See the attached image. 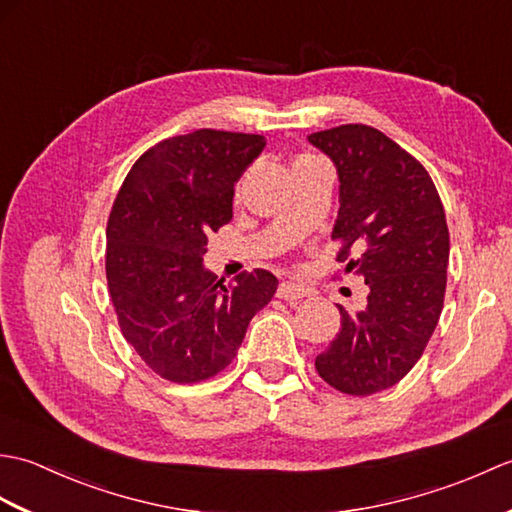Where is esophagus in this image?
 Here are the masks:
<instances>
[{
  "mask_svg": "<svg viewBox=\"0 0 512 512\" xmlns=\"http://www.w3.org/2000/svg\"><path fill=\"white\" fill-rule=\"evenodd\" d=\"M277 297L286 299V301H299L303 297H308V290L295 284V281H281L277 288Z\"/></svg>",
  "mask_w": 512,
  "mask_h": 512,
  "instance_id": "1",
  "label": "esophagus"
}]
</instances>
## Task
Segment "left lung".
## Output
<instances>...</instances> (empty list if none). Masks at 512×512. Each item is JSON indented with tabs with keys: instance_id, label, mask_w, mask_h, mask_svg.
Returning <instances> with one entry per match:
<instances>
[{
	"instance_id": "1",
	"label": "left lung",
	"mask_w": 512,
	"mask_h": 512,
	"mask_svg": "<svg viewBox=\"0 0 512 512\" xmlns=\"http://www.w3.org/2000/svg\"><path fill=\"white\" fill-rule=\"evenodd\" d=\"M308 140L339 171L336 262L369 288L361 312L339 306L341 330L314 367L343 394L372 396L418 363L436 330L447 290V217L427 169L378 129L339 125Z\"/></svg>"
}]
</instances>
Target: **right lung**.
<instances>
[{"mask_svg":"<svg viewBox=\"0 0 512 512\" xmlns=\"http://www.w3.org/2000/svg\"><path fill=\"white\" fill-rule=\"evenodd\" d=\"M264 147L259 134L217 129L167 138L134 162L114 200L105 273L118 325L171 383H200L231 365L277 290L264 268L224 284L202 264L206 235L231 222L235 182Z\"/></svg>","mask_w":512,"mask_h":512,"instance_id":"1","label":"right lung"}]
</instances>
